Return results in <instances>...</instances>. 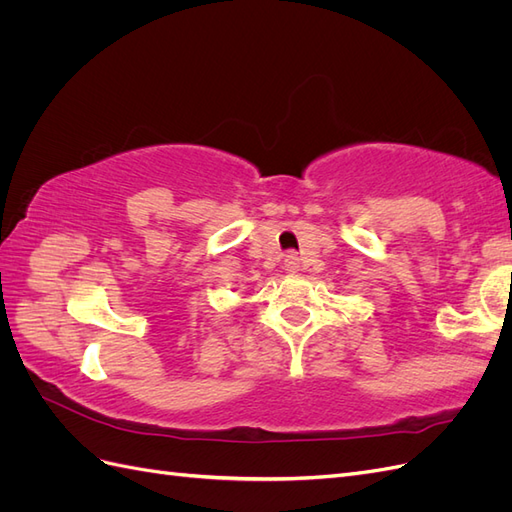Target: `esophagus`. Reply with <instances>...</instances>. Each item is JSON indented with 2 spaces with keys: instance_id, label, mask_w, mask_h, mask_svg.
Here are the masks:
<instances>
[{
  "instance_id": "obj_1",
  "label": "esophagus",
  "mask_w": 512,
  "mask_h": 512,
  "mask_svg": "<svg viewBox=\"0 0 512 512\" xmlns=\"http://www.w3.org/2000/svg\"><path fill=\"white\" fill-rule=\"evenodd\" d=\"M284 269L288 273H299L301 271V258L297 254H288L284 260Z\"/></svg>"
}]
</instances>
